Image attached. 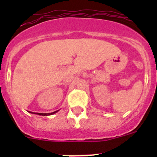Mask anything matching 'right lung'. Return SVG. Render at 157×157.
<instances>
[{
    "instance_id": "right-lung-1",
    "label": "right lung",
    "mask_w": 157,
    "mask_h": 157,
    "mask_svg": "<svg viewBox=\"0 0 157 157\" xmlns=\"http://www.w3.org/2000/svg\"><path fill=\"white\" fill-rule=\"evenodd\" d=\"M59 111V110H58ZM58 111H56V112H51V113H37V112H34V114H37V115H39V116H50V115H52L54 114V113H56V112H57ZM30 113H31V112H30ZM33 113V112H32Z\"/></svg>"
}]
</instances>
